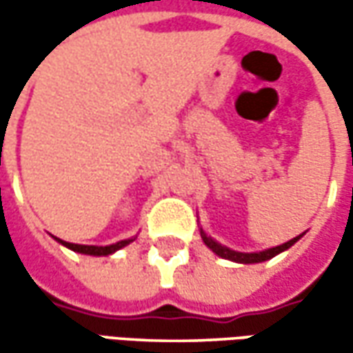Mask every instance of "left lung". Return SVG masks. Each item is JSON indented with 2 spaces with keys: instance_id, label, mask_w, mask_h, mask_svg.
Segmentation results:
<instances>
[{
  "instance_id": "8db88e82",
  "label": "left lung",
  "mask_w": 353,
  "mask_h": 353,
  "mask_svg": "<svg viewBox=\"0 0 353 353\" xmlns=\"http://www.w3.org/2000/svg\"><path fill=\"white\" fill-rule=\"evenodd\" d=\"M305 236V234H301V236L292 237L289 241H285V243H281L277 248H269V250L263 251H251V253H245V251H236V250H230V248H225L222 243H218L216 239H212L202 228H200V237H202V241H204V245L206 248H210L218 257H222V259H230V261H234V263H243V265H251V263H263L267 259H271V257H275L279 253H283V251H287L291 245H294L301 237Z\"/></svg>"
}]
</instances>
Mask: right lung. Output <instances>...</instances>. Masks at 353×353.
Returning <instances> with one entry per match:
<instances>
[{"mask_svg": "<svg viewBox=\"0 0 353 353\" xmlns=\"http://www.w3.org/2000/svg\"><path fill=\"white\" fill-rule=\"evenodd\" d=\"M59 243H62L64 248H68V250L76 251V253H84V255H94V257H105V255H112V253H116L117 250H121V248H125L129 245L135 237H129V239H121V241H117V243H112V245H78V243H70V241H62L61 237H54Z\"/></svg>", "mask_w": 353, "mask_h": 353, "instance_id": "1", "label": "right lung"}]
</instances>
